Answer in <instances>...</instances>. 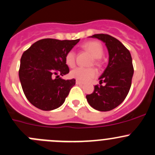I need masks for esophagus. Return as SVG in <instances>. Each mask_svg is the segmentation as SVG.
I'll return each instance as SVG.
<instances>
[{
  "label": "esophagus",
  "mask_w": 155,
  "mask_h": 155,
  "mask_svg": "<svg viewBox=\"0 0 155 155\" xmlns=\"http://www.w3.org/2000/svg\"><path fill=\"white\" fill-rule=\"evenodd\" d=\"M76 85H83L84 84L83 82H81V81H79V80H76Z\"/></svg>",
  "instance_id": "esophagus-1"
}]
</instances>
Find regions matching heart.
<instances>
[{
    "label": "heart",
    "mask_w": 155,
    "mask_h": 155,
    "mask_svg": "<svg viewBox=\"0 0 155 155\" xmlns=\"http://www.w3.org/2000/svg\"><path fill=\"white\" fill-rule=\"evenodd\" d=\"M82 49L85 51H88L93 57V61H91V64H94L97 66L100 65L99 58H101L104 54L103 47L100 42L96 41H87L85 44L82 45ZM65 62L68 67H74L75 63H76V54L73 51H69L67 52L65 56ZM97 70L94 67H88V68L76 67L71 70L70 75L72 78H74L77 80L87 82L95 77L97 76Z\"/></svg>",
    "instance_id": "b5f03b06"
}]
</instances>
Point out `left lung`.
<instances>
[{
    "label": "left lung",
    "instance_id": "1",
    "mask_svg": "<svg viewBox=\"0 0 155 155\" xmlns=\"http://www.w3.org/2000/svg\"><path fill=\"white\" fill-rule=\"evenodd\" d=\"M105 43L109 53V62L99 78L100 85L94 86L91 94H87V101L94 109L109 111L119 106L130 91L134 69L130 52L119 40L107 34L91 36ZM104 82L105 85L101 84Z\"/></svg>",
    "mask_w": 155,
    "mask_h": 155
}]
</instances>
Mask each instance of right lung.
I'll return each instance as SVG.
<instances>
[{"mask_svg": "<svg viewBox=\"0 0 155 155\" xmlns=\"http://www.w3.org/2000/svg\"><path fill=\"white\" fill-rule=\"evenodd\" d=\"M79 39L44 38L22 54L19 77L25 97L38 109L51 110L65 101L76 79L60 77L70 72L65 56Z\"/></svg>", "mask_w": 155, "mask_h": 155, "instance_id": "1", "label": "right lung"}]
</instances>
